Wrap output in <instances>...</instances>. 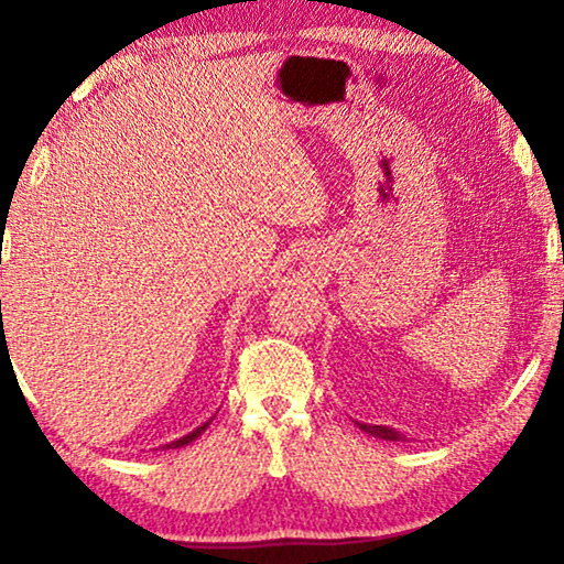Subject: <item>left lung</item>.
Masks as SVG:
<instances>
[{"mask_svg": "<svg viewBox=\"0 0 564 564\" xmlns=\"http://www.w3.org/2000/svg\"><path fill=\"white\" fill-rule=\"evenodd\" d=\"M357 426L361 431H367L369 436H377V438H384V442H405V434H400L398 429H390V426H372V423H359Z\"/></svg>", "mask_w": 564, "mask_h": 564, "instance_id": "8db88e82", "label": "left lung"}]
</instances>
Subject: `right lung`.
<instances>
[{
	"label": "right lung",
	"mask_w": 564,
	"mask_h": 564,
	"mask_svg": "<svg viewBox=\"0 0 564 564\" xmlns=\"http://www.w3.org/2000/svg\"><path fill=\"white\" fill-rule=\"evenodd\" d=\"M213 419H215V415H213ZM213 419H210V421H213ZM210 421H205L203 426H197L195 431H189L187 436H182V438H176V442H169V444H164V446H161V449H180V446H187V444H192L199 434H203V431H205L207 426H210Z\"/></svg>",
	"instance_id": "right-lung-1"
}]
</instances>
